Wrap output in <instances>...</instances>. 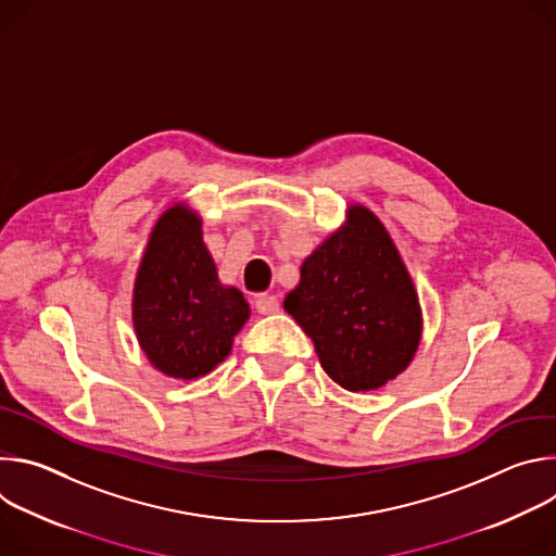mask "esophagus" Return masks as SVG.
I'll use <instances>...</instances> for the list:
<instances>
[{
	"mask_svg": "<svg viewBox=\"0 0 556 556\" xmlns=\"http://www.w3.org/2000/svg\"><path fill=\"white\" fill-rule=\"evenodd\" d=\"M255 307L260 314H275L279 312V299L275 294H260L255 299Z\"/></svg>",
	"mask_w": 556,
	"mask_h": 556,
	"instance_id": "34e87169",
	"label": "esophagus"
}]
</instances>
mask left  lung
<instances>
[{
	"label": "left lung",
	"mask_w": 556,
	"mask_h": 556,
	"mask_svg": "<svg viewBox=\"0 0 556 556\" xmlns=\"http://www.w3.org/2000/svg\"><path fill=\"white\" fill-rule=\"evenodd\" d=\"M283 307L312 339L326 374L348 391H371L414 358L422 316L389 232L363 206L301 266Z\"/></svg>",
	"instance_id": "1"
}]
</instances>
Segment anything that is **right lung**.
<instances>
[{"instance_id": "add662e5", "label": "right lung", "mask_w": 556, "mask_h": 556, "mask_svg": "<svg viewBox=\"0 0 556 556\" xmlns=\"http://www.w3.org/2000/svg\"><path fill=\"white\" fill-rule=\"evenodd\" d=\"M200 217L185 206L157 219L134 288V328L155 369L198 378L222 363L249 319L237 288L217 281Z\"/></svg>"}]
</instances>
